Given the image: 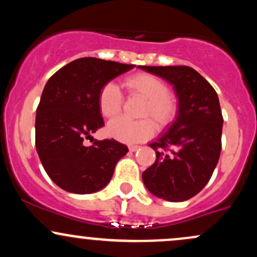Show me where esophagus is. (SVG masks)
Listing matches in <instances>:
<instances>
[{
    "label": "esophagus",
    "instance_id": "obj_1",
    "mask_svg": "<svg viewBox=\"0 0 257 257\" xmlns=\"http://www.w3.org/2000/svg\"><path fill=\"white\" fill-rule=\"evenodd\" d=\"M139 149H140V146H138V145H129V151H131V152L138 151Z\"/></svg>",
    "mask_w": 257,
    "mask_h": 257
}]
</instances>
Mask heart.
<instances>
[{
	"instance_id": "heart-1",
	"label": "heart",
	"mask_w": 257,
	"mask_h": 257,
	"mask_svg": "<svg viewBox=\"0 0 257 257\" xmlns=\"http://www.w3.org/2000/svg\"><path fill=\"white\" fill-rule=\"evenodd\" d=\"M124 85L131 94L140 95L146 100L143 116H152L161 128L174 122L179 112L178 100L169 94V88L161 78L150 73L140 72L128 76ZM99 110L102 116L112 118L122 110L123 96L119 88L113 82H107L101 87L98 95ZM156 124L151 118L131 119L118 117L107 124L106 132L110 137L124 143H139L151 138Z\"/></svg>"
}]
</instances>
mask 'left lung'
<instances>
[{
    "mask_svg": "<svg viewBox=\"0 0 257 257\" xmlns=\"http://www.w3.org/2000/svg\"><path fill=\"white\" fill-rule=\"evenodd\" d=\"M174 85L178 117L150 144L156 161L143 173L153 196L184 202L204 188L220 158L222 112L211 84L190 66H139Z\"/></svg>",
    "mask_w": 257,
    "mask_h": 257,
    "instance_id": "left-lung-1",
    "label": "left lung"
}]
</instances>
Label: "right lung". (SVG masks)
<instances>
[{
	"instance_id": "add662e5",
	"label": "right lung",
	"mask_w": 257,
	"mask_h": 257,
	"mask_svg": "<svg viewBox=\"0 0 257 257\" xmlns=\"http://www.w3.org/2000/svg\"><path fill=\"white\" fill-rule=\"evenodd\" d=\"M135 65L96 58H81L58 70L41 95L36 110V150L49 178L71 193H93L104 188L128 147L113 139L95 140L104 126L98 95L111 79ZM85 138L93 144L84 145Z\"/></svg>"
}]
</instances>
